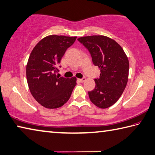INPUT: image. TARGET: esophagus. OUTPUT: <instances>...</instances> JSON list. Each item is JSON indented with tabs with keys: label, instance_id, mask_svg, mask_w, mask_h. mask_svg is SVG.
I'll return each mask as SVG.
<instances>
[{
	"label": "esophagus",
	"instance_id": "obj_1",
	"mask_svg": "<svg viewBox=\"0 0 155 155\" xmlns=\"http://www.w3.org/2000/svg\"><path fill=\"white\" fill-rule=\"evenodd\" d=\"M78 80L80 81V82H84V81H86V78H81V79H78Z\"/></svg>",
	"mask_w": 155,
	"mask_h": 155
}]
</instances>
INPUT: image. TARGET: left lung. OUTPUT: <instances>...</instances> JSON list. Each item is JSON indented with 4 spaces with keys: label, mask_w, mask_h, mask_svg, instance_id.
I'll list each match as a JSON object with an SVG mask.
<instances>
[{
    "label": "left lung",
    "mask_w": 155,
    "mask_h": 155,
    "mask_svg": "<svg viewBox=\"0 0 155 155\" xmlns=\"http://www.w3.org/2000/svg\"><path fill=\"white\" fill-rule=\"evenodd\" d=\"M78 40L87 48L94 65L101 70L100 77L94 80V89L88 92L90 100L101 109L109 108L126 87L130 65L127 55L117 42L107 36L95 35Z\"/></svg>",
    "instance_id": "1"
}]
</instances>
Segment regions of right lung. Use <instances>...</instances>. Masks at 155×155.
<instances>
[{
    "instance_id": "obj_1",
    "label": "right lung",
    "mask_w": 155,
    "mask_h": 155,
    "mask_svg": "<svg viewBox=\"0 0 155 155\" xmlns=\"http://www.w3.org/2000/svg\"><path fill=\"white\" fill-rule=\"evenodd\" d=\"M76 36L50 35L42 38L31 51L26 65L29 89L38 103L47 109L65 104L76 85L75 77L57 75V66Z\"/></svg>"
}]
</instances>
